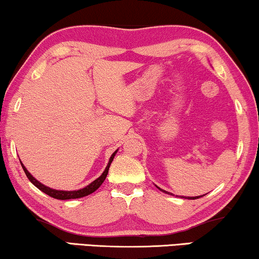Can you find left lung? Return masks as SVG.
I'll return each instance as SVG.
<instances>
[{"label":"left lung","mask_w":259,"mask_h":259,"mask_svg":"<svg viewBox=\"0 0 259 259\" xmlns=\"http://www.w3.org/2000/svg\"><path fill=\"white\" fill-rule=\"evenodd\" d=\"M160 189V188H159ZM160 190H162V189H160ZM162 192H164V190H162ZM164 193H167V192H164ZM183 197V196H182ZM198 197H202V196H195V197H188L189 200H195V198H198Z\"/></svg>","instance_id":"obj_1"}]
</instances>
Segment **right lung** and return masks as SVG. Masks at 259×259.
<instances>
[{"instance_id":"right-lung-1","label":"right lung","mask_w":259,"mask_h":259,"mask_svg":"<svg viewBox=\"0 0 259 259\" xmlns=\"http://www.w3.org/2000/svg\"><path fill=\"white\" fill-rule=\"evenodd\" d=\"M115 153H117V151H115L113 154H112V156L110 157V161H108L107 167L105 168L104 173L100 175L98 179L95 180V181H93L92 183H90L89 186H86L85 188L79 189V190H72V192H65V190H56V189L49 188V187L44 186L40 182L37 181V180L33 178V176L27 170V168L23 166V163L21 162V164H22V168H23L25 175H27V178L30 180V182H31L33 186H36L39 190H42L43 193L48 194L49 196H51V197H54V198H57V200H71V198H79V197L88 196V195L92 194L93 192H96V190L98 189L100 186H102V183L105 181V179H106V176L108 174V168H110L111 162L114 159Z\"/></svg>"}]
</instances>
